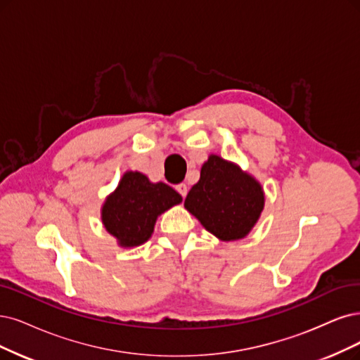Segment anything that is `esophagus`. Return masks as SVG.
<instances>
[{"label":"esophagus","instance_id":"34e87169","mask_svg":"<svg viewBox=\"0 0 360 360\" xmlns=\"http://www.w3.org/2000/svg\"><path fill=\"white\" fill-rule=\"evenodd\" d=\"M176 191L182 195V197H185L187 195V193H188V187L185 184H179V185H176Z\"/></svg>","mask_w":360,"mask_h":360}]
</instances>
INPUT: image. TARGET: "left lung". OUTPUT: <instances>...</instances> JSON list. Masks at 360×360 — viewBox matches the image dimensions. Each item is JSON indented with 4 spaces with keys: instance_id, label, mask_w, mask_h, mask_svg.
<instances>
[{
    "instance_id": "1",
    "label": "left lung",
    "mask_w": 360,
    "mask_h": 360,
    "mask_svg": "<svg viewBox=\"0 0 360 360\" xmlns=\"http://www.w3.org/2000/svg\"><path fill=\"white\" fill-rule=\"evenodd\" d=\"M264 202L262 187L254 176L212 154L184 206L219 240L233 242L246 237L254 229Z\"/></svg>"
}]
</instances>
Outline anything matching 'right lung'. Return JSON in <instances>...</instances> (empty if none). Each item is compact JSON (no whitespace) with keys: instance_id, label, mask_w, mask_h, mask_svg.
I'll return each instance as SVG.
<instances>
[{"instance_id":"obj_1","label":"right lung","mask_w":360,"mask_h":360,"mask_svg":"<svg viewBox=\"0 0 360 360\" xmlns=\"http://www.w3.org/2000/svg\"><path fill=\"white\" fill-rule=\"evenodd\" d=\"M181 202V194L167 184H153L143 173L130 170L106 197L102 206L103 227L120 246H139L151 237L158 215Z\"/></svg>"}]
</instances>
